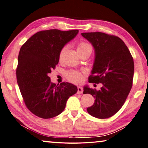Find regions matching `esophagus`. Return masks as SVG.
I'll use <instances>...</instances> for the list:
<instances>
[{
    "label": "esophagus",
    "mask_w": 148,
    "mask_h": 148,
    "mask_svg": "<svg viewBox=\"0 0 148 148\" xmlns=\"http://www.w3.org/2000/svg\"><path fill=\"white\" fill-rule=\"evenodd\" d=\"M83 88L82 87H79V86L77 87V93L82 94L83 92Z\"/></svg>",
    "instance_id": "esophagus-1"
}]
</instances>
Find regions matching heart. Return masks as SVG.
<instances>
[{"mask_svg": "<svg viewBox=\"0 0 148 148\" xmlns=\"http://www.w3.org/2000/svg\"><path fill=\"white\" fill-rule=\"evenodd\" d=\"M67 49V47L65 46L62 48L60 52V60H61L63 58L64 53L66 52ZM77 52L81 54L82 53L85 52L87 50L92 51V47L90 45L85 41H82L77 45ZM85 73L83 72H79L77 71H74V70H71V71H66L65 72V76L66 78L69 80V82L74 83H79L83 82L84 79Z\"/></svg>", "mask_w": 148, "mask_h": 148, "instance_id": "1", "label": "heart"}]
</instances>
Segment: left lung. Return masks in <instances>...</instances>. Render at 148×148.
Instances as JSON below:
<instances>
[{
	"mask_svg": "<svg viewBox=\"0 0 148 148\" xmlns=\"http://www.w3.org/2000/svg\"><path fill=\"white\" fill-rule=\"evenodd\" d=\"M95 50V60L90 83H102L101 90L84 87L95 103L87 109L88 114L100 119L113 116L121 109L133 85V58L120 37L102 32L82 33Z\"/></svg>",
	"mask_w": 148,
	"mask_h": 148,
	"instance_id": "obj_1",
	"label": "left lung"
}]
</instances>
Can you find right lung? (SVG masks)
I'll use <instances>...</instances> for the list:
<instances>
[{
    "instance_id": "right-lung-1",
    "label": "right lung",
    "mask_w": 148,
    "mask_h": 148,
    "mask_svg": "<svg viewBox=\"0 0 148 148\" xmlns=\"http://www.w3.org/2000/svg\"><path fill=\"white\" fill-rule=\"evenodd\" d=\"M77 33V29L42 30L21 48L17 81L26 107L37 116L48 119L58 116L70 96L77 92L76 86L67 82L56 85L48 75L58 64L61 50Z\"/></svg>"
}]
</instances>
